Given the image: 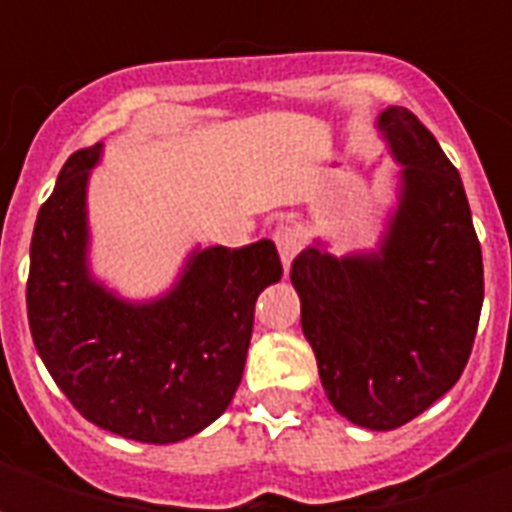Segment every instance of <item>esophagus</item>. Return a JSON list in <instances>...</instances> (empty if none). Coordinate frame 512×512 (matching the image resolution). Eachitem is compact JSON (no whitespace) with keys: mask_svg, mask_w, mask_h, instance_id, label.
I'll list each match as a JSON object with an SVG mask.
<instances>
[{"mask_svg":"<svg viewBox=\"0 0 512 512\" xmlns=\"http://www.w3.org/2000/svg\"><path fill=\"white\" fill-rule=\"evenodd\" d=\"M274 241H277L282 266H285V271H288L290 263H293V257L299 255V249H301L299 230H296V227H290V224H282V227H277V233H274Z\"/></svg>","mask_w":512,"mask_h":512,"instance_id":"obj_1","label":"esophagus"}]
</instances>
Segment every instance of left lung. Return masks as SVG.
Segmentation results:
<instances>
[{
    "label": "left lung",
    "instance_id": "1",
    "mask_svg": "<svg viewBox=\"0 0 512 512\" xmlns=\"http://www.w3.org/2000/svg\"><path fill=\"white\" fill-rule=\"evenodd\" d=\"M400 200L378 252L307 246L290 268L326 397L345 419L395 430L461 378L483 310V252L461 175L403 106L378 115Z\"/></svg>",
    "mask_w": 512,
    "mask_h": 512
}]
</instances>
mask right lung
<instances>
[{
	"instance_id": "1",
	"label": "right lung",
	"mask_w": 512,
	"mask_h": 512,
	"mask_svg": "<svg viewBox=\"0 0 512 512\" xmlns=\"http://www.w3.org/2000/svg\"><path fill=\"white\" fill-rule=\"evenodd\" d=\"M101 145L76 150L40 205L27 315L43 365L93 425L172 444L208 428L241 384L257 296L282 277L274 241L197 249L167 296L126 301L87 266V180Z\"/></svg>"
}]
</instances>
